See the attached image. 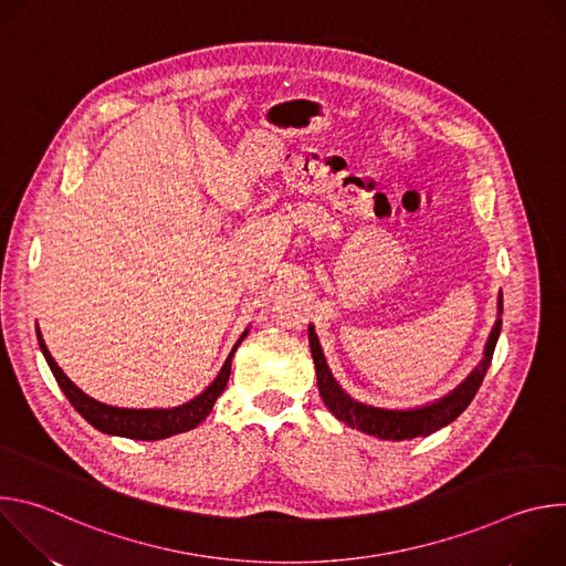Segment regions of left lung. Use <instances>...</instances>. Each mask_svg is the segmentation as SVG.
<instances>
[{
	"label": "left lung",
	"instance_id": "1",
	"mask_svg": "<svg viewBox=\"0 0 566 566\" xmlns=\"http://www.w3.org/2000/svg\"><path fill=\"white\" fill-rule=\"evenodd\" d=\"M502 311H504V297L500 291L497 297V319L491 329V336L486 340V347H483V358L481 363L468 374L461 385H457L452 391L446 396L426 402V406L419 408H408V410H389V408H376L367 406V402H360L352 398L334 378L325 352H322L319 338L315 334V327L308 325V347L315 365V378H317V389L322 400H325L327 410L345 426L360 430L369 437L382 439V441H410L417 437H430L437 430L450 426L474 398L479 391V385L483 382V376H486L493 352L502 332Z\"/></svg>",
	"mask_w": 566,
	"mask_h": 566
}]
</instances>
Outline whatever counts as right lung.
<instances>
[{
    "mask_svg": "<svg viewBox=\"0 0 566 566\" xmlns=\"http://www.w3.org/2000/svg\"><path fill=\"white\" fill-rule=\"evenodd\" d=\"M38 332V343L40 349L60 385V389L64 391V396L69 398L71 406L75 408V412L83 417L90 426H94L96 430L112 434V437H125V439H136V441H158V439H168L181 432H188L192 428H197L214 408V400L221 396V391L226 389V382L230 378V365H232V356L237 352V347L241 345L249 336V329L239 336V340L234 343V347L230 349L226 363L221 365L217 378L195 398H190L184 406L177 408H147V410H136V408H116V406H107L103 400H96L94 396L85 394L80 389L53 360L51 352L46 349V343Z\"/></svg>",
    "mask_w": 566,
    "mask_h": 566,
    "instance_id": "obj_1",
    "label": "right lung"
}]
</instances>
